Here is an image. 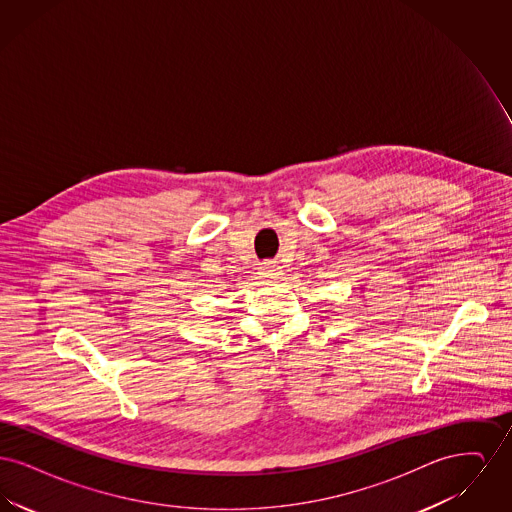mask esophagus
<instances>
[{
	"label": "esophagus",
	"instance_id": "esophagus-1",
	"mask_svg": "<svg viewBox=\"0 0 512 512\" xmlns=\"http://www.w3.org/2000/svg\"><path fill=\"white\" fill-rule=\"evenodd\" d=\"M259 274H261L263 278H267V280H272V278H278V276L282 274V270L276 265V261H267V263H263V265L259 267Z\"/></svg>",
	"mask_w": 512,
	"mask_h": 512
}]
</instances>
